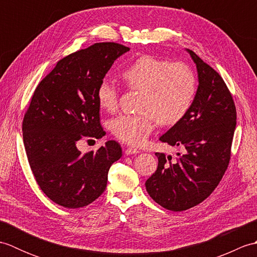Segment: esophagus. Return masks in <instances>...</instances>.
Returning a JSON list of instances; mask_svg holds the SVG:
<instances>
[{"label": "esophagus", "instance_id": "esophagus-1", "mask_svg": "<svg viewBox=\"0 0 257 257\" xmlns=\"http://www.w3.org/2000/svg\"><path fill=\"white\" fill-rule=\"evenodd\" d=\"M139 150L138 149H135V148H132V147H129V148H125L124 149V154L125 155H137V154H139Z\"/></svg>", "mask_w": 257, "mask_h": 257}]
</instances>
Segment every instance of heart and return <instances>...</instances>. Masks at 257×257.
<instances>
[{
  "label": "heart",
  "mask_w": 257,
  "mask_h": 257,
  "mask_svg": "<svg viewBox=\"0 0 257 257\" xmlns=\"http://www.w3.org/2000/svg\"><path fill=\"white\" fill-rule=\"evenodd\" d=\"M120 76L130 89L143 90L139 114H120L110 121L111 134L122 143L144 145L156 122L171 125L179 122L198 92V79L188 65L150 55L139 56L125 66ZM97 100L107 112L117 110L119 91L103 79L97 88Z\"/></svg>",
  "instance_id": "b5f03b06"
}]
</instances>
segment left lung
<instances>
[{"mask_svg":"<svg viewBox=\"0 0 257 257\" xmlns=\"http://www.w3.org/2000/svg\"><path fill=\"white\" fill-rule=\"evenodd\" d=\"M187 52L198 69V92L187 114L160 137L184 152L176 162L157 152L158 168L146 181L151 198L174 212L198 205L217 187L230 162L236 125V108L224 80L194 52Z\"/></svg>","mask_w":257,"mask_h":257,"instance_id":"1","label":"left lung"}]
</instances>
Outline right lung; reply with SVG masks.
Listing matches in <instances>:
<instances>
[{
	"instance_id": "1",
	"label": "right lung",
	"mask_w": 257,
	"mask_h": 257,
	"mask_svg": "<svg viewBox=\"0 0 257 257\" xmlns=\"http://www.w3.org/2000/svg\"><path fill=\"white\" fill-rule=\"evenodd\" d=\"M128 51L118 43H96L61 59L36 87L22 125L24 147L37 184L58 205L78 209L94 202L106 189L109 169L122 156L114 140L87 154L77 143L105 135L97 88Z\"/></svg>"
}]
</instances>
